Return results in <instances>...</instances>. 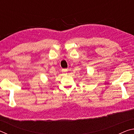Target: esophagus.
I'll use <instances>...</instances> for the list:
<instances>
[{
  "label": "esophagus",
  "mask_w": 134,
  "mask_h": 134,
  "mask_svg": "<svg viewBox=\"0 0 134 134\" xmlns=\"http://www.w3.org/2000/svg\"><path fill=\"white\" fill-rule=\"evenodd\" d=\"M67 69H62V72H64L65 74H67Z\"/></svg>",
  "instance_id": "esophagus-1"
}]
</instances>
